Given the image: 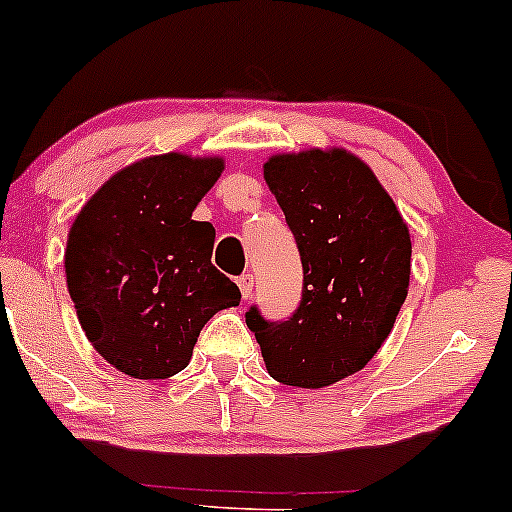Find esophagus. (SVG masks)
Returning a JSON list of instances; mask_svg holds the SVG:
<instances>
[{
	"instance_id": "obj_1",
	"label": "esophagus",
	"mask_w": 512,
	"mask_h": 512,
	"mask_svg": "<svg viewBox=\"0 0 512 512\" xmlns=\"http://www.w3.org/2000/svg\"><path fill=\"white\" fill-rule=\"evenodd\" d=\"M238 286H240V294H243V299L247 301L252 296V286H255V279H252V274H243V277H238Z\"/></svg>"
}]
</instances>
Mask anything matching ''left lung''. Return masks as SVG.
<instances>
[{
  "mask_svg": "<svg viewBox=\"0 0 512 512\" xmlns=\"http://www.w3.org/2000/svg\"><path fill=\"white\" fill-rule=\"evenodd\" d=\"M265 182L299 245L296 313H245L272 379L323 389L352 376L389 338L411 282V233L372 167L345 148L279 153Z\"/></svg>",
  "mask_w": 512,
  "mask_h": 512,
  "instance_id": "8db88e82",
  "label": "left lung"
}]
</instances>
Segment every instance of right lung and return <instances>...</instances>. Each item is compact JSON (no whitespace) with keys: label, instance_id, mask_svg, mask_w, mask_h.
Returning a JSON list of instances; mask_svg holds the SVG:
<instances>
[{"label":"right lung","instance_id":"add662e5","mask_svg":"<svg viewBox=\"0 0 512 512\" xmlns=\"http://www.w3.org/2000/svg\"><path fill=\"white\" fill-rule=\"evenodd\" d=\"M223 157L150 155L111 174L67 233V291L111 367L167 379L192 359L209 318L240 303L211 265V223L192 213L221 177Z\"/></svg>","mask_w":512,"mask_h":512}]
</instances>
